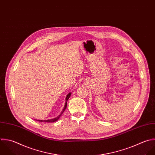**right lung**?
<instances>
[{"label":"right lung","mask_w":155,"mask_h":155,"mask_svg":"<svg viewBox=\"0 0 155 155\" xmlns=\"http://www.w3.org/2000/svg\"><path fill=\"white\" fill-rule=\"evenodd\" d=\"M71 92H69L67 95H66V99H65V100H66V103H65V104H64V108H63V110L61 111V112L60 113V114L58 116V117H57L56 118H52V119H50V120H37V121H40V122H46V123H53V122H55V121H57L60 118V117L62 115V114H63V112H64V111L65 110V109H66V108L67 107V101L69 100V98H70V97H71Z\"/></svg>","instance_id":"1"}]
</instances>
